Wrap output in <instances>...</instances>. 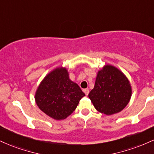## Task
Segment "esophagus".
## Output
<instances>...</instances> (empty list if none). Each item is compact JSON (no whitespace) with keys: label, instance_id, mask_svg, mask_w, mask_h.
Wrapping results in <instances>:
<instances>
[{"label":"esophagus","instance_id":"esophagus-1","mask_svg":"<svg viewBox=\"0 0 154 154\" xmlns=\"http://www.w3.org/2000/svg\"><path fill=\"white\" fill-rule=\"evenodd\" d=\"M83 91H84V93H85L86 95H88V93H89V90L88 89H84L83 90Z\"/></svg>","mask_w":154,"mask_h":154}]
</instances>
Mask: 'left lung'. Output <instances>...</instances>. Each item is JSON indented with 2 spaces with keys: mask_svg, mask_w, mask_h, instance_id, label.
Listing matches in <instances>:
<instances>
[{
  "mask_svg": "<svg viewBox=\"0 0 154 154\" xmlns=\"http://www.w3.org/2000/svg\"><path fill=\"white\" fill-rule=\"evenodd\" d=\"M130 82L116 67L108 65L98 72L88 97L95 109L106 115L119 112L131 98Z\"/></svg>",
  "mask_w": 154,
  "mask_h": 154,
  "instance_id": "left-lung-1",
  "label": "left lung"
}]
</instances>
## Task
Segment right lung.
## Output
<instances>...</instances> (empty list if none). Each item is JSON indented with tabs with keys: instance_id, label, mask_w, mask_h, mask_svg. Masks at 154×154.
<instances>
[{
	"instance_id": "1",
	"label": "right lung",
	"mask_w": 154,
	"mask_h": 154,
	"mask_svg": "<svg viewBox=\"0 0 154 154\" xmlns=\"http://www.w3.org/2000/svg\"><path fill=\"white\" fill-rule=\"evenodd\" d=\"M85 93L69 78L65 68L56 69L42 81L36 91L37 105L48 116L63 119L72 114Z\"/></svg>"
}]
</instances>
